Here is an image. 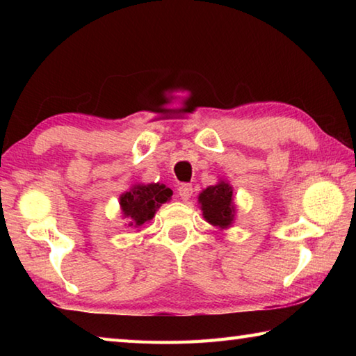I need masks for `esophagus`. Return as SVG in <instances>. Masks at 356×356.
I'll return each mask as SVG.
<instances>
[{
    "instance_id": "esophagus-1",
    "label": "esophagus",
    "mask_w": 356,
    "mask_h": 356,
    "mask_svg": "<svg viewBox=\"0 0 356 356\" xmlns=\"http://www.w3.org/2000/svg\"><path fill=\"white\" fill-rule=\"evenodd\" d=\"M177 193H179L180 200H182V201H188L190 197L193 196V188H191V185H186V184L180 185L179 188H177Z\"/></svg>"
}]
</instances>
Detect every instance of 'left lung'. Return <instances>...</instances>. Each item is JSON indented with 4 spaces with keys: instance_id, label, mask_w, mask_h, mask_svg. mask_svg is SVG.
Listing matches in <instances>:
<instances>
[{
    "instance_id": "obj_1",
    "label": "left lung",
    "mask_w": 356,
    "mask_h": 356,
    "mask_svg": "<svg viewBox=\"0 0 356 356\" xmlns=\"http://www.w3.org/2000/svg\"><path fill=\"white\" fill-rule=\"evenodd\" d=\"M197 204L204 220L220 231H226L236 221L237 206L234 202V190L225 179L204 188L197 196Z\"/></svg>"
}]
</instances>
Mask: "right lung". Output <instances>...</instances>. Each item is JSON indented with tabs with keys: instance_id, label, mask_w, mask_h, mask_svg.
I'll return each instance as SVG.
<instances>
[{
	"instance_id": "1",
	"label": "right lung",
	"mask_w": 356,
	"mask_h": 356,
	"mask_svg": "<svg viewBox=\"0 0 356 356\" xmlns=\"http://www.w3.org/2000/svg\"><path fill=\"white\" fill-rule=\"evenodd\" d=\"M172 190L165 184H135L119 196L120 215L127 227H140L155 216V212L171 200Z\"/></svg>"
}]
</instances>
